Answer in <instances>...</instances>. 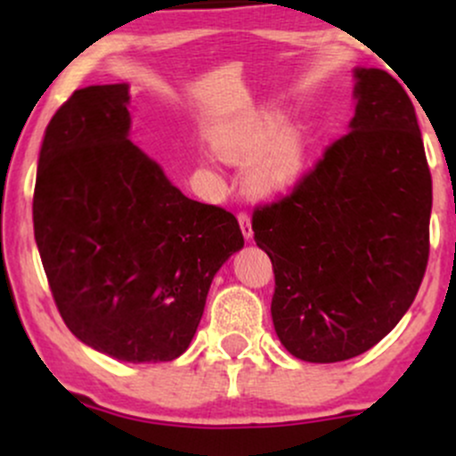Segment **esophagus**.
<instances>
[{"instance_id": "1", "label": "esophagus", "mask_w": 456, "mask_h": 456, "mask_svg": "<svg viewBox=\"0 0 456 456\" xmlns=\"http://www.w3.org/2000/svg\"><path fill=\"white\" fill-rule=\"evenodd\" d=\"M238 221H240V227H242V235L246 240L253 238V224H250V216L246 212H240L238 214Z\"/></svg>"}]
</instances>
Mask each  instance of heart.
Masks as SVG:
<instances>
[{"label":"heart","instance_id":"obj_1","mask_svg":"<svg viewBox=\"0 0 456 456\" xmlns=\"http://www.w3.org/2000/svg\"><path fill=\"white\" fill-rule=\"evenodd\" d=\"M279 122L268 115L248 118L244 122L223 126L212 133V145L224 160L246 162L262 154L246 175L253 192L270 195L296 184L305 171V148L296 133H282L274 138ZM272 141L271 144L269 141ZM271 145L268 146L267 143Z\"/></svg>","mask_w":456,"mask_h":456}]
</instances>
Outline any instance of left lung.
Masks as SVG:
<instances>
[{"mask_svg": "<svg viewBox=\"0 0 456 456\" xmlns=\"http://www.w3.org/2000/svg\"><path fill=\"white\" fill-rule=\"evenodd\" d=\"M349 133L287 195L253 210L274 270L272 322L306 362H341L390 332L420 289L433 184L413 104L396 78L355 68Z\"/></svg>", "mask_w": 456, "mask_h": 456, "instance_id": "left-lung-1", "label": "left lung"}]
</instances>
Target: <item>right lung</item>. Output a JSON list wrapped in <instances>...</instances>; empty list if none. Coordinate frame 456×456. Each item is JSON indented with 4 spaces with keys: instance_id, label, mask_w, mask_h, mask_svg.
<instances>
[{
    "instance_id": "1",
    "label": "right lung",
    "mask_w": 456,
    "mask_h": 456,
    "mask_svg": "<svg viewBox=\"0 0 456 456\" xmlns=\"http://www.w3.org/2000/svg\"><path fill=\"white\" fill-rule=\"evenodd\" d=\"M128 86L75 90L46 126L34 235L72 334L124 362H169L195 337L238 218L182 195L128 137Z\"/></svg>"
}]
</instances>
